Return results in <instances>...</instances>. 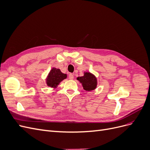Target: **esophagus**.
Segmentation results:
<instances>
[{"mask_svg": "<svg viewBox=\"0 0 150 150\" xmlns=\"http://www.w3.org/2000/svg\"><path fill=\"white\" fill-rule=\"evenodd\" d=\"M69 79H74V75L72 74H69Z\"/></svg>", "mask_w": 150, "mask_h": 150, "instance_id": "34e87169", "label": "esophagus"}]
</instances>
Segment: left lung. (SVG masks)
Instances as JSON below:
<instances>
[{"label": "left lung", "instance_id": "obj_1", "mask_svg": "<svg viewBox=\"0 0 150 150\" xmlns=\"http://www.w3.org/2000/svg\"><path fill=\"white\" fill-rule=\"evenodd\" d=\"M79 82L82 84L83 89L88 91L94 90L97 86V79L94 74L89 72H84V76L77 78Z\"/></svg>", "mask_w": 150, "mask_h": 150}]
</instances>
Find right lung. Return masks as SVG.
<instances>
[{
	"label": "right lung",
	"instance_id": "right-lung-1",
	"mask_svg": "<svg viewBox=\"0 0 150 150\" xmlns=\"http://www.w3.org/2000/svg\"><path fill=\"white\" fill-rule=\"evenodd\" d=\"M66 78L67 74L62 73L59 69L53 67L47 77L46 84L49 87L56 88L59 84Z\"/></svg>",
	"mask_w": 150,
	"mask_h": 150
}]
</instances>
